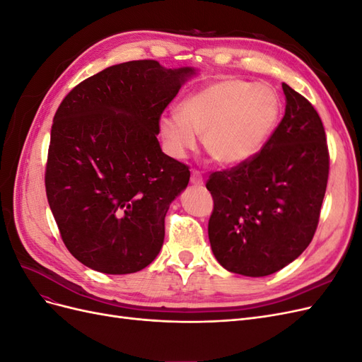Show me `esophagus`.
I'll return each mask as SVG.
<instances>
[{"label": "esophagus", "instance_id": "esophagus-1", "mask_svg": "<svg viewBox=\"0 0 362 362\" xmlns=\"http://www.w3.org/2000/svg\"><path fill=\"white\" fill-rule=\"evenodd\" d=\"M190 182L193 185H196V187H201V185H204V180H202V175L199 172H193L192 177H190Z\"/></svg>", "mask_w": 362, "mask_h": 362}]
</instances>
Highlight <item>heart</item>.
Here are the masks:
<instances>
[{
    "label": "heart",
    "instance_id": "obj_1",
    "mask_svg": "<svg viewBox=\"0 0 362 362\" xmlns=\"http://www.w3.org/2000/svg\"><path fill=\"white\" fill-rule=\"evenodd\" d=\"M281 116L276 90L243 80L216 81L184 98L178 113L161 115L164 149L184 158L201 134L204 149L221 166H238L266 145Z\"/></svg>",
    "mask_w": 362,
    "mask_h": 362
}]
</instances>
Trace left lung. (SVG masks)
I'll use <instances>...</instances> for the list:
<instances>
[{
	"instance_id": "left-lung-1",
	"label": "left lung",
	"mask_w": 362,
	"mask_h": 362,
	"mask_svg": "<svg viewBox=\"0 0 362 362\" xmlns=\"http://www.w3.org/2000/svg\"><path fill=\"white\" fill-rule=\"evenodd\" d=\"M286 115L258 154L211 173V250L223 269L243 276L272 275L308 247L319 223L329 154L322 119L286 83Z\"/></svg>"
}]
</instances>
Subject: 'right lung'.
I'll list each match as a JSON object with an SVG mask.
<instances>
[{
    "mask_svg": "<svg viewBox=\"0 0 362 362\" xmlns=\"http://www.w3.org/2000/svg\"><path fill=\"white\" fill-rule=\"evenodd\" d=\"M196 74L156 60L119 63L62 101L51 128L47 198L63 243L89 269L127 275L160 254L164 217L190 170L161 151L158 119Z\"/></svg>",
    "mask_w": 362,
    "mask_h": 362,
    "instance_id": "right-lung-1",
    "label": "right lung"
}]
</instances>
